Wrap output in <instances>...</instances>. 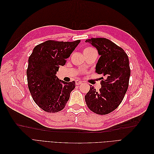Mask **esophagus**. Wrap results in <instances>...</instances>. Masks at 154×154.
I'll return each mask as SVG.
<instances>
[{"instance_id": "1", "label": "esophagus", "mask_w": 154, "mask_h": 154, "mask_svg": "<svg viewBox=\"0 0 154 154\" xmlns=\"http://www.w3.org/2000/svg\"><path fill=\"white\" fill-rule=\"evenodd\" d=\"M82 83H83V82H82V81H80V80H76V84L77 85H81V84H82Z\"/></svg>"}]
</instances>
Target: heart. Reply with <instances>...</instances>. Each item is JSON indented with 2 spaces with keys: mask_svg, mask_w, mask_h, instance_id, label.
Wrapping results in <instances>:
<instances>
[{
  "mask_svg": "<svg viewBox=\"0 0 154 154\" xmlns=\"http://www.w3.org/2000/svg\"><path fill=\"white\" fill-rule=\"evenodd\" d=\"M96 51L94 48H92L91 47H87L84 49V50H83V53H84V54H89L91 53H92V51Z\"/></svg>",
  "mask_w": 154,
  "mask_h": 154,
  "instance_id": "b5f03b06",
  "label": "heart"
}]
</instances>
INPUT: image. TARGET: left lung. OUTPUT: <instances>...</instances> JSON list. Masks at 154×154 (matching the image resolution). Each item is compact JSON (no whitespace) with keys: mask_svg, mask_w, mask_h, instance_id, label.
Listing matches in <instances>:
<instances>
[{"mask_svg":"<svg viewBox=\"0 0 154 154\" xmlns=\"http://www.w3.org/2000/svg\"><path fill=\"white\" fill-rule=\"evenodd\" d=\"M85 42L95 47L100 58L96 72L102 74L99 91L92 85L85 96L87 106L94 113L105 115L117 109L127 91L130 76L128 55L125 51L109 39L92 38Z\"/></svg>","mask_w":154,"mask_h":154,"instance_id":"left-lung-1","label":"left lung"}]
</instances>
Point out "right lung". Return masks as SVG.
Returning a JSON list of instances; mask_svg holds the SVG:
<instances>
[{"mask_svg":"<svg viewBox=\"0 0 154 154\" xmlns=\"http://www.w3.org/2000/svg\"><path fill=\"white\" fill-rule=\"evenodd\" d=\"M80 42L48 40L35 46L28 60L27 77L28 88L36 104L47 112L64 109L76 83L66 82L56 76Z\"/></svg>","mask_w":154,"mask_h":154,"instance_id":"right-lung-1","label":"right lung"}]
</instances>
